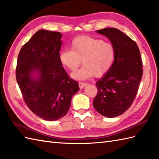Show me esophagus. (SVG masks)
I'll return each mask as SVG.
<instances>
[{
  "label": "esophagus",
  "mask_w": 159,
  "mask_h": 159,
  "mask_svg": "<svg viewBox=\"0 0 159 159\" xmlns=\"http://www.w3.org/2000/svg\"><path fill=\"white\" fill-rule=\"evenodd\" d=\"M87 85V83H83V82H79V86L80 87V89H83Z\"/></svg>",
  "instance_id": "34e87169"
}]
</instances>
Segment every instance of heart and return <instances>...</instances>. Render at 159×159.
I'll use <instances>...</instances> for the list:
<instances>
[{
	"mask_svg": "<svg viewBox=\"0 0 159 159\" xmlns=\"http://www.w3.org/2000/svg\"><path fill=\"white\" fill-rule=\"evenodd\" d=\"M71 50L60 52L61 63L74 72L82 62L84 66L72 74L74 79L83 80L95 76L102 77L109 72L116 59V48L113 43L102 39L88 35L76 37L71 42Z\"/></svg>",
	"mask_w": 159,
	"mask_h": 159,
	"instance_id": "1",
	"label": "heart"
}]
</instances>
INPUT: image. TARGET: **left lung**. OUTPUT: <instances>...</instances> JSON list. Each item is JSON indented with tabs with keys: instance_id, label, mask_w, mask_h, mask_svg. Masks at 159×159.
Instances as JSON below:
<instances>
[{
	"instance_id": "1",
	"label": "left lung",
	"mask_w": 159,
	"mask_h": 159,
	"mask_svg": "<svg viewBox=\"0 0 159 159\" xmlns=\"http://www.w3.org/2000/svg\"><path fill=\"white\" fill-rule=\"evenodd\" d=\"M97 32L107 36L116 48V59L110 71L96 83L98 93L93 105L100 114L114 117L132 105L143 75L142 60L135 42L116 28Z\"/></svg>"
}]
</instances>
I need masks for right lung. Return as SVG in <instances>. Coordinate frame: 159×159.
Returning a JSON list of instances; mask_svg holds the SVG:
<instances>
[{"mask_svg":"<svg viewBox=\"0 0 159 159\" xmlns=\"http://www.w3.org/2000/svg\"><path fill=\"white\" fill-rule=\"evenodd\" d=\"M61 38L59 32L39 30L22 47L17 60L16 80L24 100L33 113L47 121L65 116L79 89L60 62ZM34 70L40 74L37 80L31 76Z\"/></svg>","mask_w":159,"mask_h":159,"instance_id":"1","label":"right lung"}]
</instances>
